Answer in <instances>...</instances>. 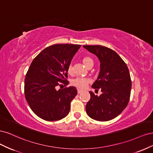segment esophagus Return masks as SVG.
Masks as SVG:
<instances>
[{
    "label": "esophagus",
    "mask_w": 153,
    "mask_h": 153,
    "mask_svg": "<svg viewBox=\"0 0 153 153\" xmlns=\"http://www.w3.org/2000/svg\"><path fill=\"white\" fill-rule=\"evenodd\" d=\"M83 91V90L80 89H77V92H78V94H80V92H82Z\"/></svg>",
    "instance_id": "34e87169"
}]
</instances>
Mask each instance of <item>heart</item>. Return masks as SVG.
I'll return each instance as SVG.
<instances>
[{
    "label": "heart",
    "mask_w": 153,
    "mask_h": 153,
    "mask_svg": "<svg viewBox=\"0 0 153 153\" xmlns=\"http://www.w3.org/2000/svg\"><path fill=\"white\" fill-rule=\"evenodd\" d=\"M82 62L84 64V65L88 68L91 64H93V60H92V58L90 57H84L82 59ZM67 71L69 74H71L73 72L72 70V66L71 64H69L68 67ZM91 82V80L89 78H81V77H76L75 78H74L73 80L71 81V84L76 87L78 88H80V89H84L85 88L88 84Z\"/></svg>",
    "instance_id": "b5f03b06"
}]
</instances>
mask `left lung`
Here are the masks:
<instances>
[{
    "label": "left lung",
    "mask_w": 153,
    "mask_h": 153,
    "mask_svg": "<svg viewBox=\"0 0 153 153\" xmlns=\"http://www.w3.org/2000/svg\"><path fill=\"white\" fill-rule=\"evenodd\" d=\"M83 47L100 60V73L92 87L101 89L102 92L98 96L89 91L91 99L86 105V112L96 121H110L121 114L128 104L131 89L129 69L121 57L112 49L101 45Z\"/></svg>",
    "instance_id": "left-lung-1"
}]
</instances>
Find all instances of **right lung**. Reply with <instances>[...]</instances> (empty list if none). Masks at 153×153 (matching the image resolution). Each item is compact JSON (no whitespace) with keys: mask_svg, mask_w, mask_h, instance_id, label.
Wrapping results in <instances>:
<instances>
[{"mask_svg":"<svg viewBox=\"0 0 153 153\" xmlns=\"http://www.w3.org/2000/svg\"><path fill=\"white\" fill-rule=\"evenodd\" d=\"M80 45L56 44L45 48L32 61L25 78L24 94L30 108L45 121L65 117L77 94L75 87L57 90L69 84L68 67Z\"/></svg>","mask_w":153,"mask_h":153,"instance_id":"add662e5","label":"right lung"}]
</instances>
